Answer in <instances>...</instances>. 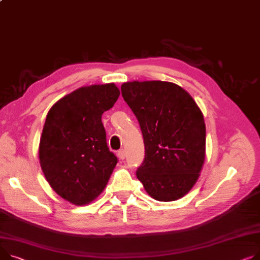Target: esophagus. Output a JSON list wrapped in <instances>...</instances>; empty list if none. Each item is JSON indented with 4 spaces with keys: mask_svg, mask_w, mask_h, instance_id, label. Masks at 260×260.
I'll return each instance as SVG.
<instances>
[{
    "mask_svg": "<svg viewBox=\"0 0 260 260\" xmlns=\"http://www.w3.org/2000/svg\"><path fill=\"white\" fill-rule=\"evenodd\" d=\"M118 158L120 160H124L125 159V150L124 149H120L118 151Z\"/></svg>",
    "mask_w": 260,
    "mask_h": 260,
    "instance_id": "34e87169",
    "label": "esophagus"
}]
</instances>
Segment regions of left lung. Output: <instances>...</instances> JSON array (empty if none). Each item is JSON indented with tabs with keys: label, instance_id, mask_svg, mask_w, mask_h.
Here are the masks:
<instances>
[{
	"label": "left lung",
	"instance_id": "left-lung-1",
	"mask_svg": "<svg viewBox=\"0 0 260 260\" xmlns=\"http://www.w3.org/2000/svg\"><path fill=\"white\" fill-rule=\"evenodd\" d=\"M121 94L139 122L144 160L136 175L154 200L184 197L198 181L205 160L206 126L193 98L176 83L133 81Z\"/></svg>",
	"mask_w": 260,
	"mask_h": 260
}]
</instances>
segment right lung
Instances as JSON below:
<instances>
[{
    "label": "right lung",
    "instance_id": "1",
    "mask_svg": "<svg viewBox=\"0 0 260 260\" xmlns=\"http://www.w3.org/2000/svg\"><path fill=\"white\" fill-rule=\"evenodd\" d=\"M120 95L114 83L83 86L49 111L40 143V162L54 191L75 205L95 200L118 159L110 151L101 116Z\"/></svg>",
    "mask_w": 260,
    "mask_h": 260
}]
</instances>
